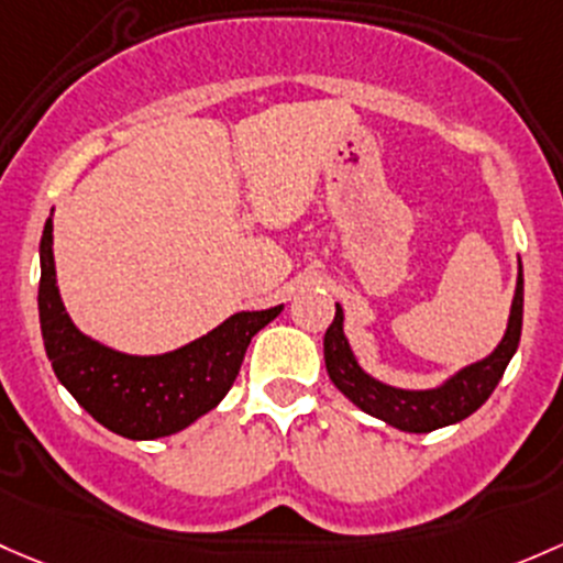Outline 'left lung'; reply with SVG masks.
I'll return each mask as SVG.
<instances>
[{"instance_id": "left-lung-1", "label": "left lung", "mask_w": 563, "mask_h": 563, "mask_svg": "<svg viewBox=\"0 0 563 563\" xmlns=\"http://www.w3.org/2000/svg\"><path fill=\"white\" fill-rule=\"evenodd\" d=\"M520 327H523V269H518L516 299H512L505 340L499 342V347L488 358L461 369L445 386L431 390H401L390 388L386 383H377L375 377L366 375L356 364V358H353L351 345H347L345 334H342L340 305H336L334 321H331L327 336H323V358H327L331 383L353 405L369 412V416L380 418V421L396 426V429L426 434V431L464 421L466 416H472L494 394L496 383L505 375L512 353L518 351Z\"/></svg>"}]
</instances>
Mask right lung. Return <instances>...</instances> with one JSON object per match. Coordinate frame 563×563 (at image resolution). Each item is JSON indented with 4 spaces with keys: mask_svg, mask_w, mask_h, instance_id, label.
I'll return each mask as SVG.
<instances>
[{
    "mask_svg": "<svg viewBox=\"0 0 563 563\" xmlns=\"http://www.w3.org/2000/svg\"><path fill=\"white\" fill-rule=\"evenodd\" d=\"M40 327L53 372L82 410L129 440L169 437L210 412L234 386L253 336L283 310L236 312L180 351L126 356L80 334L69 321L56 288L51 218L40 240Z\"/></svg>",
    "mask_w": 563,
    "mask_h": 563,
    "instance_id": "right-lung-1",
    "label": "right lung"
}]
</instances>
